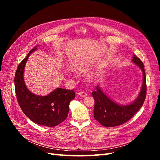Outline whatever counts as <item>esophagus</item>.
<instances>
[{
    "instance_id": "obj_1",
    "label": "esophagus",
    "mask_w": 160,
    "mask_h": 160,
    "mask_svg": "<svg viewBox=\"0 0 160 160\" xmlns=\"http://www.w3.org/2000/svg\"><path fill=\"white\" fill-rule=\"evenodd\" d=\"M78 95L81 97V98H85V97L88 96V94H87L84 91H81V92H79L78 93Z\"/></svg>"
}]
</instances>
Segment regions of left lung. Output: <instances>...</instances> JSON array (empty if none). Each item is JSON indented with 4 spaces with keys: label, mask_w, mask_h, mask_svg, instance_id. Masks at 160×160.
Masks as SVG:
<instances>
[{
    "label": "left lung",
    "mask_w": 160,
    "mask_h": 160,
    "mask_svg": "<svg viewBox=\"0 0 160 160\" xmlns=\"http://www.w3.org/2000/svg\"><path fill=\"white\" fill-rule=\"evenodd\" d=\"M132 61L143 71V81L142 89L134 102L128 105H119L106 95L99 86L92 92L95 99L93 116L95 119L103 126L111 128L122 125L132 118L143 105L146 97V77L143 62L136 55H133Z\"/></svg>",
    "instance_id": "8db88e82"
}]
</instances>
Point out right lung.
Returning <instances> with one entry per match:
<instances>
[{
    "mask_svg": "<svg viewBox=\"0 0 160 160\" xmlns=\"http://www.w3.org/2000/svg\"><path fill=\"white\" fill-rule=\"evenodd\" d=\"M35 47L19 63L15 76L14 86L19 106L32 122L47 127H55L65 121L68 115L69 103L75 98L72 90L57 88L47 96L32 93L25 84L23 72L28 56L35 51Z\"/></svg>",
    "mask_w": 160,
    "mask_h": 160,
    "instance_id": "right-lung-1",
    "label": "right lung"
}]
</instances>
